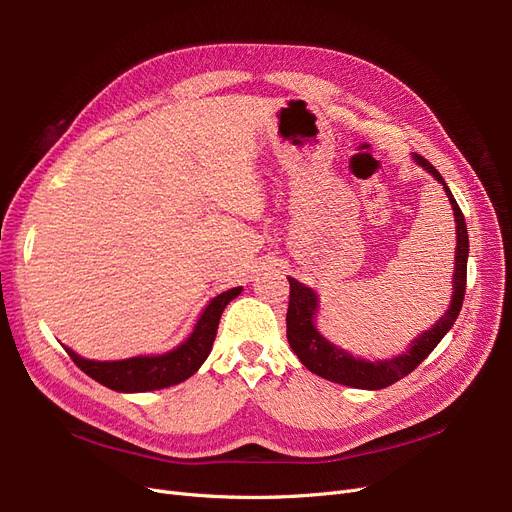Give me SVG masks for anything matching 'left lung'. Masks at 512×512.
Segmentation results:
<instances>
[{
    "mask_svg": "<svg viewBox=\"0 0 512 512\" xmlns=\"http://www.w3.org/2000/svg\"><path fill=\"white\" fill-rule=\"evenodd\" d=\"M412 160L423 166L433 179L442 183V188L448 196V203L453 207L455 215V273H453V297L451 305L444 312V316L431 324V329L423 331L412 339V344L401 352L391 356V359H378L367 361L361 356H354L348 350L335 346L324 337L316 327V316L320 312V299L314 288H309L301 282L288 277L290 282V301H288V314H286V335L292 352L299 356V361L312 371V374L331 380L352 389H365V391H378L384 386H391L393 382L408 376L421 365L431 350L436 348L442 337L453 329V324L461 312L463 294H466V275H468V254H470V241H468V228L466 218L448 190L446 181L431 162H427L418 153H412Z\"/></svg>",
    "mask_w": 512,
    "mask_h": 512,
    "instance_id": "1",
    "label": "left lung"
}]
</instances>
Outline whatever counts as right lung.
<instances>
[{
	"label": "right lung",
	"instance_id": "1",
	"mask_svg": "<svg viewBox=\"0 0 512 512\" xmlns=\"http://www.w3.org/2000/svg\"><path fill=\"white\" fill-rule=\"evenodd\" d=\"M241 286L230 288L218 297H213L203 314L198 316L192 333L183 339V342L168 350L164 354H143L132 356V359L121 361H91L83 359L72 348L64 346L70 354V359L79 365L89 378L104 384L106 389H113L117 393H147V391H160L166 386H175L183 380L194 376L207 361V356L213 348L215 333H218V324L222 318L224 307L241 294Z\"/></svg>",
	"mask_w": 512,
	"mask_h": 512
}]
</instances>
